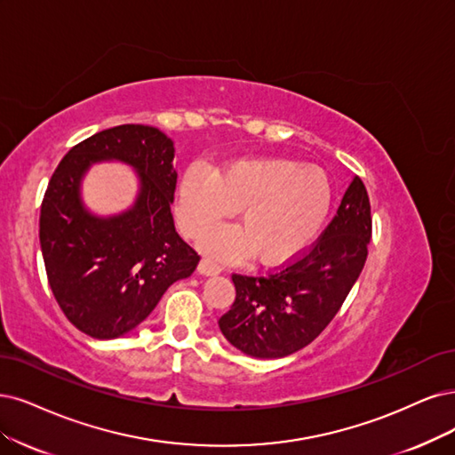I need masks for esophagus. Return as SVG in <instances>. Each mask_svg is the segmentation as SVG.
Returning a JSON list of instances; mask_svg holds the SVG:
<instances>
[{
  "instance_id": "esophagus-1",
  "label": "esophagus",
  "mask_w": 455,
  "mask_h": 455,
  "mask_svg": "<svg viewBox=\"0 0 455 455\" xmlns=\"http://www.w3.org/2000/svg\"><path fill=\"white\" fill-rule=\"evenodd\" d=\"M221 272H223V267L215 264V262H212V260H208V259L200 260V264H198V274L200 275L210 277V275H219Z\"/></svg>"
}]
</instances>
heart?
<instances>
[{"instance_id": "1", "label": "heart", "mask_w": 455, "mask_h": 455, "mask_svg": "<svg viewBox=\"0 0 455 455\" xmlns=\"http://www.w3.org/2000/svg\"><path fill=\"white\" fill-rule=\"evenodd\" d=\"M331 202V180L323 168L289 159H238L217 172L189 168L178 188L176 215L185 236L200 238L240 210L242 230L212 234L202 249L219 259L253 251L262 264H281L311 243Z\"/></svg>"}]
</instances>
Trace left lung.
Returning a JSON list of instances; mask_svg holds the SVG:
<instances>
[{"mask_svg": "<svg viewBox=\"0 0 455 455\" xmlns=\"http://www.w3.org/2000/svg\"><path fill=\"white\" fill-rule=\"evenodd\" d=\"M371 240V206L355 176L323 236L283 270L234 274L236 299L219 318L225 339L243 355L272 360L307 347L338 315L355 287Z\"/></svg>", "mask_w": 455, "mask_h": 455, "instance_id": "8db88e82", "label": "left lung"}]
</instances>
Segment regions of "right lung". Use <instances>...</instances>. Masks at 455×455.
<instances>
[{"label": "right lung", "instance_id": "right-lung-1", "mask_svg": "<svg viewBox=\"0 0 455 455\" xmlns=\"http://www.w3.org/2000/svg\"><path fill=\"white\" fill-rule=\"evenodd\" d=\"M116 160L138 174L133 204L97 216L81 181L97 162ZM174 142L157 127L117 125L69 149L43 198L39 240L50 289L65 316L95 339H116L144 323L172 283L200 257L174 227Z\"/></svg>", "mask_w": 455, "mask_h": 455}]
</instances>
